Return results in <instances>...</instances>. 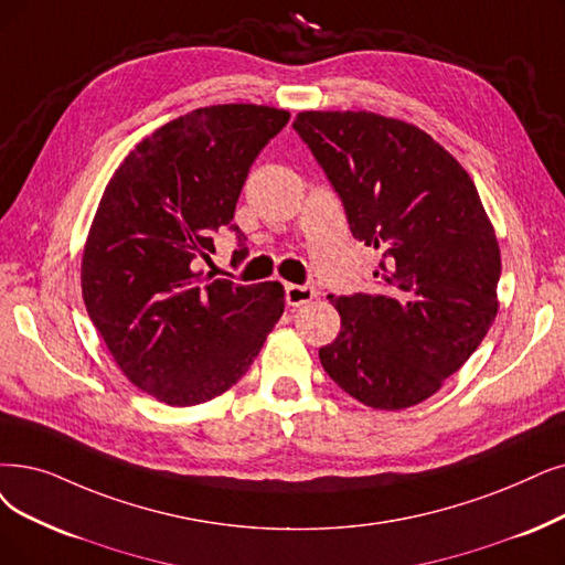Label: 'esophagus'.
Masks as SVG:
<instances>
[{"instance_id":"esophagus-1","label":"esophagus","mask_w":565,"mask_h":565,"mask_svg":"<svg viewBox=\"0 0 565 565\" xmlns=\"http://www.w3.org/2000/svg\"><path fill=\"white\" fill-rule=\"evenodd\" d=\"M318 297V289L310 285H287L285 287V299L289 306H303Z\"/></svg>"}]
</instances>
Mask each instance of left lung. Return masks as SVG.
<instances>
[{
  "label": "left lung",
  "mask_w": 565,
  "mask_h": 565,
  "mask_svg": "<svg viewBox=\"0 0 565 565\" xmlns=\"http://www.w3.org/2000/svg\"><path fill=\"white\" fill-rule=\"evenodd\" d=\"M341 196L350 232L380 253L373 295L329 297L341 315L320 361L375 411L434 396L499 312L501 250L466 169L411 122L371 110L295 120Z\"/></svg>",
  "instance_id": "obj_1"
}]
</instances>
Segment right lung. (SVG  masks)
Returning <instances> with one entry per match:
<instances>
[{
    "label": "right lung",
    "mask_w": 565,
    "mask_h": 565,
    "mask_svg": "<svg viewBox=\"0 0 565 565\" xmlns=\"http://www.w3.org/2000/svg\"><path fill=\"white\" fill-rule=\"evenodd\" d=\"M287 120L289 110L259 104L196 108L137 143L102 194L83 301L125 377L167 405L236 385L285 310L280 282H201L194 262L215 253L220 227L238 232L247 171Z\"/></svg>",
    "instance_id": "add662e5"
}]
</instances>
